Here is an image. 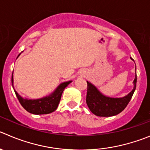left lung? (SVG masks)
I'll return each instance as SVG.
<instances>
[{"mask_svg":"<svg viewBox=\"0 0 150 150\" xmlns=\"http://www.w3.org/2000/svg\"><path fill=\"white\" fill-rule=\"evenodd\" d=\"M135 70H136V67H135ZM86 82H87V94H86V101L90 111L99 117H111L121 112L126 108L132 98L136 88V71H135V79L133 81V89L128 95L121 98H111L104 96L94 84H92L89 81Z\"/></svg>","mask_w":150,"mask_h":150,"instance_id":"left-lung-1","label":"left lung"}]
</instances>
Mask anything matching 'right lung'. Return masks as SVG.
<instances>
[{
  "label": "right lung",
  "instance_id": "add662e5",
  "mask_svg": "<svg viewBox=\"0 0 150 150\" xmlns=\"http://www.w3.org/2000/svg\"><path fill=\"white\" fill-rule=\"evenodd\" d=\"M21 54H19L20 55ZM18 55V56H19ZM72 82V81L63 82L58 87L56 88L51 94L45 97L38 99H28L23 98L14 89L13 83V73L12 76V84L14 91L15 92L18 100L21 103L22 107L29 113L34 115H44L50 114L52 112L56 109L58 108V106L61 100V96L64 92V89L68 86L69 83Z\"/></svg>",
  "mask_w": 150,
  "mask_h": 150
}]
</instances>
